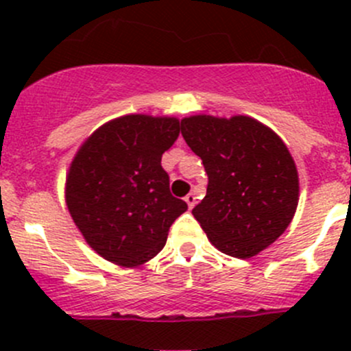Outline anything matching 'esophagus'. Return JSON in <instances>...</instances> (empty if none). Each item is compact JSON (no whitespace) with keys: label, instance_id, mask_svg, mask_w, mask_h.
Returning <instances> with one entry per match:
<instances>
[{"label":"esophagus","instance_id":"34e87169","mask_svg":"<svg viewBox=\"0 0 351 351\" xmlns=\"http://www.w3.org/2000/svg\"><path fill=\"white\" fill-rule=\"evenodd\" d=\"M185 202L189 204V208H193V207H195V204H197V197L193 195V193H189V195L185 197Z\"/></svg>","mask_w":351,"mask_h":351}]
</instances>
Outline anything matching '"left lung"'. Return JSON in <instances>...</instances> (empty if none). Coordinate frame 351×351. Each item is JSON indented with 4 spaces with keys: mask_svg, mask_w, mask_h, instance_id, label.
<instances>
[{
    "mask_svg": "<svg viewBox=\"0 0 351 351\" xmlns=\"http://www.w3.org/2000/svg\"><path fill=\"white\" fill-rule=\"evenodd\" d=\"M182 136L208 176L207 195L192 214L210 243L244 260L282 236L299 202V176L284 141L244 115L189 117Z\"/></svg>",
    "mask_w": 351,
    "mask_h": 351,
    "instance_id": "8db88e82",
    "label": "left lung"
}]
</instances>
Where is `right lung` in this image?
Returning a JSON list of instances; mask_svg holds the SVG:
<instances>
[{"instance_id": "1", "label": "right lung", "mask_w": 351, "mask_h": 351, "mask_svg": "<svg viewBox=\"0 0 351 351\" xmlns=\"http://www.w3.org/2000/svg\"><path fill=\"white\" fill-rule=\"evenodd\" d=\"M180 136L175 117L123 115L95 130L66 178L74 224L100 256L137 267L166 244L173 222L189 208L169 192L161 156Z\"/></svg>"}]
</instances>
